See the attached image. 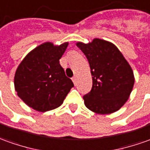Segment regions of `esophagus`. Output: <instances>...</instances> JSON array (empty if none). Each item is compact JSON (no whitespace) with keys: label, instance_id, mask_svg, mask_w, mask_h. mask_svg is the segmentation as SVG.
Wrapping results in <instances>:
<instances>
[{"label":"esophagus","instance_id":"1","mask_svg":"<svg viewBox=\"0 0 150 150\" xmlns=\"http://www.w3.org/2000/svg\"><path fill=\"white\" fill-rule=\"evenodd\" d=\"M72 80H73V83H74V85L76 86V84H77V78H76V77H72Z\"/></svg>","mask_w":150,"mask_h":150}]
</instances>
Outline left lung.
<instances>
[{
  "label": "left lung",
  "mask_w": 150,
  "mask_h": 150,
  "mask_svg": "<svg viewBox=\"0 0 150 150\" xmlns=\"http://www.w3.org/2000/svg\"><path fill=\"white\" fill-rule=\"evenodd\" d=\"M87 59L92 76V88L83 96L86 108L100 114L116 112L128 100L135 79L127 61L115 45L96 38L92 42H77Z\"/></svg>",
  "instance_id": "1"
}]
</instances>
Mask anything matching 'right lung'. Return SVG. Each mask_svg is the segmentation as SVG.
Returning a JSON list of instances; mask_svg holds the SVG:
<instances>
[{
  "mask_svg": "<svg viewBox=\"0 0 150 150\" xmlns=\"http://www.w3.org/2000/svg\"><path fill=\"white\" fill-rule=\"evenodd\" d=\"M69 45L45 42L27 54L14 76V87L22 100L39 112L59 107L72 87L59 59Z\"/></svg>",
  "mask_w": 150,
  "mask_h": 150,
  "instance_id": "obj_1",
  "label": "right lung"
}]
</instances>
